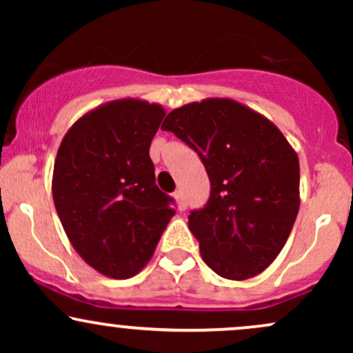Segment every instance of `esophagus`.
Instances as JSON below:
<instances>
[{
	"instance_id": "34e87169",
	"label": "esophagus",
	"mask_w": 353,
	"mask_h": 353,
	"mask_svg": "<svg viewBox=\"0 0 353 353\" xmlns=\"http://www.w3.org/2000/svg\"><path fill=\"white\" fill-rule=\"evenodd\" d=\"M172 197H174V199H176L177 209H179V210H185V209H188V202H185L184 196H182L181 190H176V192L172 194Z\"/></svg>"
}]
</instances>
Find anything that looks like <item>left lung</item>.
<instances>
[{
    "instance_id": "obj_1",
    "label": "left lung",
    "mask_w": 353,
    "mask_h": 353,
    "mask_svg": "<svg viewBox=\"0 0 353 353\" xmlns=\"http://www.w3.org/2000/svg\"><path fill=\"white\" fill-rule=\"evenodd\" d=\"M161 129L190 145L208 171L209 202L189 216L205 264L230 281L265 270L285 245L301 205L299 157L281 129L229 98L184 104Z\"/></svg>"
}]
</instances>
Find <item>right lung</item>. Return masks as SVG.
I'll return each instance as SVG.
<instances>
[{"instance_id":"add662e5","label":"right lung","mask_w":353,"mask_h":353,"mask_svg":"<svg viewBox=\"0 0 353 353\" xmlns=\"http://www.w3.org/2000/svg\"><path fill=\"white\" fill-rule=\"evenodd\" d=\"M164 116L161 104L144 99L109 101L61 141L51 185L56 212L76 252L106 277L139 274L176 214L149 157Z\"/></svg>"}]
</instances>
